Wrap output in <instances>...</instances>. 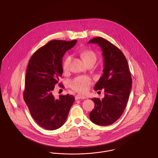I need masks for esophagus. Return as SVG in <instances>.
<instances>
[{
	"mask_svg": "<svg viewBox=\"0 0 158 158\" xmlns=\"http://www.w3.org/2000/svg\"><path fill=\"white\" fill-rule=\"evenodd\" d=\"M86 99V97L82 96L81 95H76L75 96L76 100H77V99Z\"/></svg>",
	"mask_w": 158,
	"mask_h": 158,
	"instance_id": "1",
	"label": "esophagus"
}]
</instances>
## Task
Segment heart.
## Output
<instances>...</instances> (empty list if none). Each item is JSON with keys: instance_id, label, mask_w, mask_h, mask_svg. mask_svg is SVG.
<instances>
[{"instance_id": "1", "label": "heart", "mask_w": 158, "mask_h": 158, "mask_svg": "<svg viewBox=\"0 0 158 158\" xmlns=\"http://www.w3.org/2000/svg\"><path fill=\"white\" fill-rule=\"evenodd\" d=\"M81 56L83 61L88 64L92 61H96L97 56L96 53L91 50H84L81 53ZM72 60L70 56H67L63 63V69L64 72L69 70L70 64ZM92 82L90 78L86 76L77 77L71 81L70 86L73 90L80 94H85L90 89Z\"/></svg>"}]
</instances>
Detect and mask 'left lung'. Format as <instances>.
Listing matches in <instances>:
<instances>
[{
  "mask_svg": "<svg viewBox=\"0 0 158 158\" xmlns=\"http://www.w3.org/2000/svg\"><path fill=\"white\" fill-rule=\"evenodd\" d=\"M88 43H96L102 50L104 73L94 89H104L105 92L102 99H91L95 107L89 118L96 124L108 126L117 120L125 110L132 86L131 73L126 57L115 45L101 37L94 38Z\"/></svg>",
  "mask_w": 158,
  "mask_h": 158,
  "instance_id": "obj_1",
  "label": "left lung"
}]
</instances>
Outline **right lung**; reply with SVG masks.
Here are the masks:
<instances>
[{"label":"right lung","instance_id":"obj_1","mask_svg":"<svg viewBox=\"0 0 158 158\" xmlns=\"http://www.w3.org/2000/svg\"><path fill=\"white\" fill-rule=\"evenodd\" d=\"M70 41L52 40L32 54L29 60L25 81L23 99L33 119L46 130L61 127L68 118L75 97L67 94L56 99L53 90L63 73L62 58L75 45Z\"/></svg>","mask_w":158,"mask_h":158}]
</instances>
